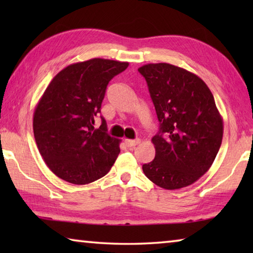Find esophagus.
<instances>
[{
    "label": "esophagus",
    "instance_id": "34e87169",
    "mask_svg": "<svg viewBox=\"0 0 253 253\" xmlns=\"http://www.w3.org/2000/svg\"><path fill=\"white\" fill-rule=\"evenodd\" d=\"M139 143H140L139 139H135V140H132V139H125V144H126L127 147H135L136 145H138Z\"/></svg>",
    "mask_w": 253,
    "mask_h": 253
}]
</instances>
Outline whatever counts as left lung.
<instances>
[{"instance_id": "obj_1", "label": "left lung", "mask_w": 253, "mask_h": 253, "mask_svg": "<svg viewBox=\"0 0 253 253\" xmlns=\"http://www.w3.org/2000/svg\"><path fill=\"white\" fill-rule=\"evenodd\" d=\"M138 71L160 122L152 138L155 158L143 172L165 190L191 185L211 168L223 137L212 92L200 77L169 63H148Z\"/></svg>"}]
</instances>
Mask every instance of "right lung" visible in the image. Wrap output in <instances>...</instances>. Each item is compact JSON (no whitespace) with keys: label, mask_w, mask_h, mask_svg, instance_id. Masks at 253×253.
Listing matches in <instances>:
<instances>
[{"label":"right lung","mask_w":253,"mask_h":253,"mask_svg":"<svg viewBox=\"0 0 253 253\" xmlns=\"http://www.w3.org/2000/svg\"><path fill=\"white\" fill-rule=\"evenodd\" d=\"M129 63L95 58L66 67L51 80L34 109L33 134L45 164L58 177L77 185L109 172L121 140L95 128L109 81Z\"/></svg>","instance_id":"add662e5"}]
</instances>
